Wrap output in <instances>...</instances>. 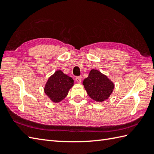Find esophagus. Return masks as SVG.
<instances>
[{
	"label": "esophagus",
	"mask_w": 154,
	"mask_h": 154,
	"mask_svg": "<svg viewBox=\"0 0 154 154\" xmlns=\"http://www.w3.org/2000/svg\"><path fill=\"white\" fill-rule=\"evenodd\" d=\"M81 79H82V77H81V76L76 77V78H75V80H76L77 82L79 83L81 82Z\"/></svg>",
	"instance_id": "obj_1"
}]
</instances>
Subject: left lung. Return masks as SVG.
Here are the masks:
<instances>
[{
  "mask_svg": "<svg viewBox=\"0 0 154 154\" xmlns=\"http://www.w3.org/2000/svg\"><path fill=\"white\" fill-rule=\"evenodd\" d=\"M83 85L89 96L98 102L107 99L114 89L112 81L106 75L95 69L90 71L89 77L83 81Z\"/></svg>",
  "mask_w": 154,
  "mask_h": 154,
  "instance_id": "left-lung-1",
  "label": "left lung"
}]
</instances>
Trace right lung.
<instances>
[{"label": "right lung", "instance_id": "right-lung-1", "mask_svg": "<svg viewBox=\"0 0 154 154\" xmlns=\"http://www.w3.org/2000/svg\"><path fill=\"white\" fill-rule=\"evenodd\" d=\"M73 85V79L71 77L61 71H57L49 78L44 91L53 102L58 103L67 95L69 90Z\"/></svg>", "mask_w": 154, "mask_h": 154}]
</instances>
